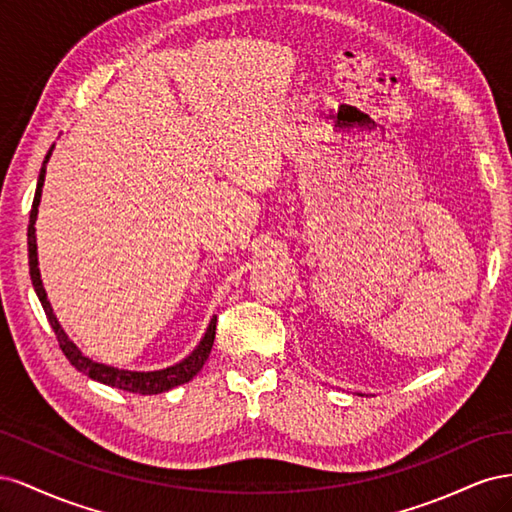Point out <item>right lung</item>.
<instances>
[{"label": "right lung", "instance_id": "obj_1", "mask_svg": "<svg viewBox=\"0 0 512 512\" xmlns=\"http://www.w3.org/2000/svg\"><path fill=\"white\" fill-rule=\"evenodd\" d=\"M51 151H53V147L49 149V153H46V158L42 162L38 185H36L34 205H32V211H29L27 252H29V275H32V284H34L38 299H40V303L44 307V314H46V318H49L51 329L55 331V337H57L61 352L66 354V359L76 369L83 371V374L89 376L91 380H98L102 384L115 386V389L128 391V393L158 395V393L175 389V386H179V384L190 382L198 374V371L203 369V365L207 363L209 354H211V346H213V339H215V322H218V318H215V316L209 322V329H207V333L203 337V342L198 344V348L188 356V359H183L181 363H177L173 367L160 369V371H126V369H117V367H108V365H102V363H94L91 359H87V356L81 354V350L70 342L68 335L64 333V329L59 327V322H57V318L53 314V307H51L49 299H46V292L42 288L40 269H38V254H36V228H34L36 215H38V205H40V196H42L44 175H46V162H49V158H51Z\"/></svg>", "mask_w": 512, "mask_h": 512}]
</instances>
